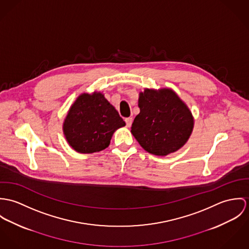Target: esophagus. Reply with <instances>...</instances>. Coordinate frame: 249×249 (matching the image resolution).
<instances>
[{
	"label": "esophagus",
	"mask_w": 249,
	"mask_h": 249,
	"mask_svg": "<svg viewBox=\"0 0 249 249\" xmlns=\"http://www.w3.org/2000/svg\"><path fill=\"white\" fill-rule=\"evenodd\" d=\"M125 122H126V126L127 127H131L132 123H133V118L132 117H128V118L125 119Z\"/></svg>",
	"instance_id": "1"
}]
</instances>
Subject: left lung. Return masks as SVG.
<instances>
[{"label": "left lung", "instance_id": "8db88e82", "mask_svg": "<svg viewBox=\"0 0 249 249\" xmlns=\"http://www.w3.org/2000/svg\"><path fill=\"white\" fill-rule=\"evenodd\" d=\"M138 107L140 112L131 132L148 153L166 156L188 140L193 130L192 113L172 89H145L139 94Z\"/></svg>", "mask_w": 249, "mask_h": 249}]
</instances>
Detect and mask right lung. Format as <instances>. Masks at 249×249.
Returning a JSON list of instances; mask_svg holds the SVG:
<instances>
[{"label": "right lung", "instance_id": "obj_1", "mask_svg": "<svg viewBox=\"0 0 249 249\" xmlns=\"http://www.w3.org/2000/svg\"><path fill=\"white\" fill-rule=\"evenodd\" d=\"M123 126L124 120L102 93H83L70 109L64 133L76 152L91 154L107 148L114 131Z\"/></svg>", "mask_w": 249, "mask_h": 249}]
</instances>
